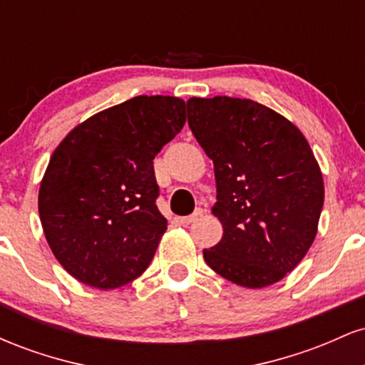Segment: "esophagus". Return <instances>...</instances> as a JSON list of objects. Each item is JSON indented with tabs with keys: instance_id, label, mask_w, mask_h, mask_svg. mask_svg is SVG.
Listing matches in <instances>:
<instances>
[{
	"instance_id": "obj_1",
	"label": "esophagus",
	"mask_w": 365,
	"mask_h": 365,
	"mask_svg": "<svg viewBox=\"0 0 365 365\" xmlns=\"http://www.w3.org/2000/svg\"><path fill=\"white\" fill-rule=\"evenodd\" d=\"M204 215V209H200V207H197L194 212H192L190 216H185V217H178V221L182 225H190V223H194V221H197L199 220L200 216Z\"/></svg>"
}]
</instances>
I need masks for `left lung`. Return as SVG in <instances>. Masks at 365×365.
I'll list each match as a JSON object with an SVG mask.
<instances>
[{"mask_svg":"<svg viewBox=\"0 0 365 365\" xmlns=\"http://www.w3.org/2000/svg\"><path fill=\"white\" fill-rule=\"evenodd\" d=\"M188 127L215 163L223 237L204 261L228 282L269 287L311 249L324 204L319 165L290 120L250 99L187 101Z\"/></svg>","mask_w":365,"mask_h":365,"instance_id":"left-lung-1","label":"left lung"}]
</instances>
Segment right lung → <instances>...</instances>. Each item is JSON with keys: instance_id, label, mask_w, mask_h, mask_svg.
Segmentation results:
<instances>
[{"instance_id": "add662e5", "label": "right lung", "mask_w": 365, "mask_h": 365, "mask_svg": "<svg viewBox=\"0 0 365 365\" xmlns=\"http://www.w3.org/2000/svg\"><path fill=\"white\" fill-rule=\"evenodd\" d=\"M185 125V101L137 96L77 125L54 149L39 217L75 279L113 290L148 269L166 232L153 159Z\"/></svg>"}]
</instances>
